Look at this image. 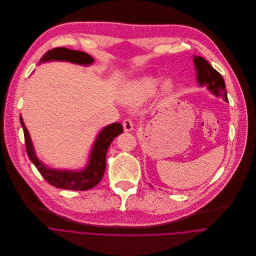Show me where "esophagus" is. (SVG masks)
<instances>
[{"label":"esophagus","instance_id":"obj_1","mask_svg":"<svg viewBox=\"0 0 256 256\" xmlns=\"http://www.w3.org/2000/svg\"><path fill=\"white\" fill-rule=\"evenodd\" d=\"M123 128L126 132L132 131L134 129V122L131 119H125L123 121Z\"/></svg>","mask_w":256,"mask_h":256}]
</instances>
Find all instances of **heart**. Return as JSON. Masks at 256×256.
Here are the masks:
<instances>
[{
    "label": "heart",
    "mask_w": 256,
    "mask_h": 256,
    "mask_svg": "<svg viewBox=\"0 0 256 256\" xmlns=\"http://www.w3.org/2000/svg\"><path fill=\"white\" fill-rule=\"evenodd\" d=\"M158 84V80L153 76H143L130 82L123 90L122 98L127 104L138 105L147 100L154 92ZM174 84L172 82H166L164 90L166 92H172Z\"/></svg>",
    "instance_id": "heart-1"
}]
</instances>
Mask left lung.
<instances>
[{"mask_svg":"<svg viewBox=\"0 0 256 256\" xmlns=\"http://www.w3.org/2000/svg\"><path fill=\"white\" fill-rule=\"evenodd\" d=\"M194 64L196 72V80L200 86H207L214 94L221 96L225 102H228L225 82L222 76L200 56H194Z\"/></svg>","mask_w":256,"mask_h":256,"instance_id":"left-lung-1","label":"left lung"}]
</instances>
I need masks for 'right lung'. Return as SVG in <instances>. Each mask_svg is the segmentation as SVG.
Wrapping results in <instances>:
<instances>
[{"instance_id":"obj_1","label":"right lung","mask_w":256,"mask_h":256,"mask_svg":"<svg viewBox=\"0 0 256 256\" xmlns=\"http://www.w3.org/2000/svg\"><path fill=\"white\" fill-rule=\"evenodd\" d=\"M51 60L70 62L82 66H90L94 62V58L88 54L78 50H72L66 47H58L47 51L41 58L40 62ZM20 122L24 131L27 154L30 160L37 168L38 172L51 186L70 190H86L94 188L100 182L106 168V156L109 146L119 134L123 133V127L120 123H113L108 125L98 133L92 148L90 154V158L86 168L78 172L58 170L47 168L37 158L29 132L21 116Z\"/></svg>"}]
</instances>
